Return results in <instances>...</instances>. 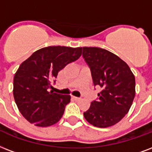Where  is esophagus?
<instances>
[{"label": "esophagus", "instance_id": "esophagus-1", "mask_svg": "<svg viewBox=\"0 0 152 152\" xmlns=\"http://www.w3.org/2000/svg\"><path fill=\"white\" fill-rule=\"evenodd\" d=\"M72 99H73L74 100H76V101H78V100H80V98H79V97H76V96H72Z\"/></svg>", "mask_w": 152, "mask_h": 152}]
</instances>
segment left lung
Instances as JSON below:
<instances>
[{
    "instance_id": "1",
    "label": "left lung",
    "mask_w": 152,
    "mask_h": 152,
    "mask_svg": "<svg viewBox=\"0 0 152 152\" xmlns=\"http://www.w3.org/2000/svg\"><path fill=\"white\" fill-rule=\"evenodd\" d=\"M83 57L91 69L95 86L102 88L99 99L84 112L85 120L97 127L120 122L129 112L135 95V76L114 53L96 47H83Z\"/></svg>"
}]
</instances>
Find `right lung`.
<instances>
[{
	"label": "right lung",
	"mask_w": 152,
	"mask_h": 152,
	"mask_svg": "<svg viewBox=\"0 0 152 152\" xmlns=\"http://www.w3.org/2000/svg\"><path fill=\"white\" fill-rule=\"evenodd\" d=\"M81 54L80 47L48 46L36 51L20 65L12 91L20 112L28 122L49 127L61 120L71 96L48 91V88L58 72Z\"/></svg>",
	"instance_id": "obj_1"
}]
</instances>
